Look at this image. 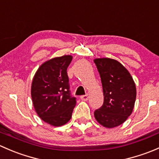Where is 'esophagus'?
I'll use <instances>...</instances> for the list:
<instances>
[{"label": "esophagus", "mask_w": 159, "mask_h": 159, "mask_svg": "<svg viewBox=\"0 0 159 159\" xmlns=\"http://www.w3.org/2000/svg\"><path fill=\"white\" fill-rule=\"evenodd\" d=\"M81 99L82 101H88L89 100V94H84V95L81 96Z\"/></svg>", "instance_id": "1"}]
</instances>
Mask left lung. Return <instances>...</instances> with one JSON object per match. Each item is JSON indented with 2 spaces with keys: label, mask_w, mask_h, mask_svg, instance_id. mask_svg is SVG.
I'll list each match as a JSON object with an SVG mask.
<instances>
[{
  "label": "left lung",
  "mask_w": 159,
  "mask_h": 159,
  "mask_svg": "<svg viewBox=\"0 0 159 159\" xmlns=\"http://www.w3.org/2000/svg\"><path fill=\"white\" fill-rule=\"evenodd\" d=\"M102 80L103 105L94 111L96 121L107 129L123 124L132 113L136 99L135 83L129 71L115 59L95 58Z\"/></svg>",
  "instance_id": "obj_1"
}]
</instances>
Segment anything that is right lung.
I'll return each instance as SVG.
<instances>
[{
	"label": "right lung",
	"mask_w": 159,
	"mask_h": 159,
	"mask_svg": "<svg viewBox=\"0 0 159 159\" xmlns=\"http://www.w3.org/2000/svg\"><path fill=\"white\" fill-rule=\"evenodd\" d=\"M71 60V55H63L46 61L32 80L30 93L35 111L54 127L68 123L76 105L75 98L70 94L67 74Z\"/></svg>",
	"instance_id": "1"
}]
</instances>
